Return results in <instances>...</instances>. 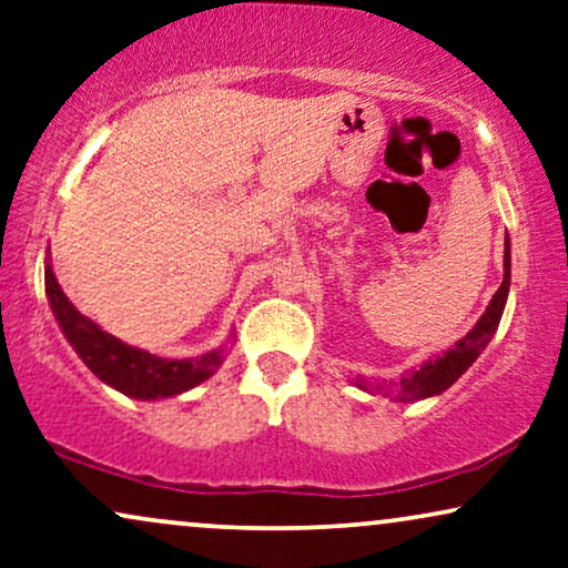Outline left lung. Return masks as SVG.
<instances>
[{"label":"left lung","mask_w":568,"mask_h":568,"mask_svg":"<svg viewBox=\"0 0 568 568\" xmlns=\"http://www.w3.org/2000/svg\"><path fill=\"white\" fill-rule=\"evenodd\" d=\"M509 285H511V252H509V236H506L501 288L494 293V298H490L486 314L480 316L478 324H475L463 339H457L455 347H449V351L442 355H434V358L423 361L418 368H410V372L399 376V382L366 384L358 379L355 382V387H361L363 392H379L384 387H397L395 399H399V403H413V399L442 395L444 389H449L452 384H455L459 376L473 366L475 358L483 353V347H486L490 343V337L496 335L498 322H501V314L506 306V296H509Z\"/></svg>","instance_id":"obj_1"}]
</instances>
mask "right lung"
<instances>
[{"instance_id":"obj_1","label":"right lung","mask_w":568,"mask_h":568,"mask_svg":"<svg viewBox=\"0 0 568 568\" xmlns=\"http://www.w3.org/2000/svg\"><path fill=\"white\" fill-rule=\"evenodd\" d=\"M47 296L49 306L57 316L59 329L64 332L67 343L74 347L82 363L98 379L121 395L134 399H165L196 387L210 379L225 361L229 347H217L196 358H161L140 347L121 343L119 337L103 332L93 320L82 316L72 301L59 288L54 270L47 256Z\"/></svg>"}]
</instances>
